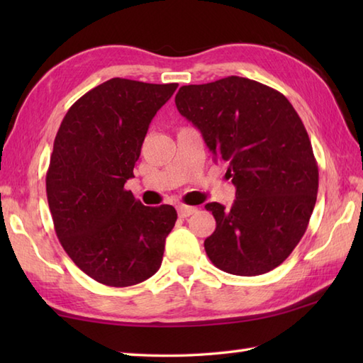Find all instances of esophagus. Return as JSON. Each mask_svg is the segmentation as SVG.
<instances>
[{
    "instance_id": "34e87169",
    "label": "esophagus",
    "mask_w": 363,
    "mask_h": 363,
    "mask_svg": "<svg viewBox=\"0 0 363 363\" xmlns=\"http://www.w3.org/2000/svg\"><path fill=\"white\" fill-rule=\"evenodd\" d=\"M195 212H198L196 207H191V206H179L177 207V213H179L181 218H187L190 215H194Z\"/></svg>"
}]
</instances>
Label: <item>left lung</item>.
<instances>
[{
	"mask_svg": "<svg viewBox=\"0 0 363 363\" xmlns=\"http://www.w3.org/2000/svg\"><path fill=\"white\" fill-rule=\"evenodd\" d=\"M174 103L228 162L235 186L230 209L206 204L217 221L207 256L230 274L272 272L299 243L317 201L318 165L299 115L277 90L240 76L182 86Z\"/></svg>",
	"mask_w": 363,
	"mask_h": 363,
	"instance_id": "8db88e82",
	"label": "left lung"
}]
</instances>
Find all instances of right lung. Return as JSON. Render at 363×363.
<instances>
[{"mask_svg": "<svg viewBox=\"0 0 363 363\" xmlns=\"http://www.w3.org/2000/svg\"><path fill=\"white\" fill-rule=\"evenodd\" d=\"M177 84L113 78L81 96L54 138L46 196L65 252L109 287H129L157 272L177 213L143 206L125 184L154 115Z\"/></svg>", "mask_w": 363, "mask_h": 363, "instance_id": "1", "label": "right lung"}]
</instances>
